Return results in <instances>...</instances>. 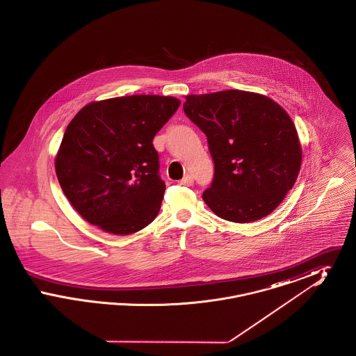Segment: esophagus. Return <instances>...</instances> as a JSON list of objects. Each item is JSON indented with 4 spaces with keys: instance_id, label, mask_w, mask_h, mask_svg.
<instances>
[{
    "instance_id": "esophagus-1",
    "label": "esophagus",
    "mask_w": 356,
    "mask_h": 356,
    "mask_svg": "<svg viewBox=\"0 0 356 356\" xmlns=\"http://www.w3.org/2000/svg\"><path fill=\"white\" fill-rule=\"evenodd\" d=\"M180 184L186 186H193V177H192V176H189V175H186V176L181 179Z\"/></svg>"
}]
</instances>
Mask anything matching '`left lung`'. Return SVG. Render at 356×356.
Masks as SVG:
<instances>
[{"label":"left lung","mask_w":356,"mask_h":356,"mask_svg":"<svg viewBox=\"0 0 356 356\" xmlns=\"http://www.w3.org/2000/svg\"><path fill=\"white\" fill-rule=\"evenodd\" d=\"M183 108L207 136L215 164L205 204L234 222L270 215L292 189L302 164V147L287 112L245 90L191 95Z\"/></svg>","instance_id":"obj_1"}]
</instances>
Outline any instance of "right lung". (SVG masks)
<instances>
[{
    "label": "right lung",
    "instance_id": "1",
    "mask_svg": "<svg viewBox=\"0 0 356 356\" xmlns=\"http://www.w3.org/2000/svg\"><path fill=\"white\" fill-rule=\"evenodd\" d=\"M170 96L90 102L69 122L56 173L74 209L113 235H131L160 211L165 183L153 137L177 111Z\"/></svg>",
    "mask_w": 356,
    "mask_h": 356
}]
</instances>
